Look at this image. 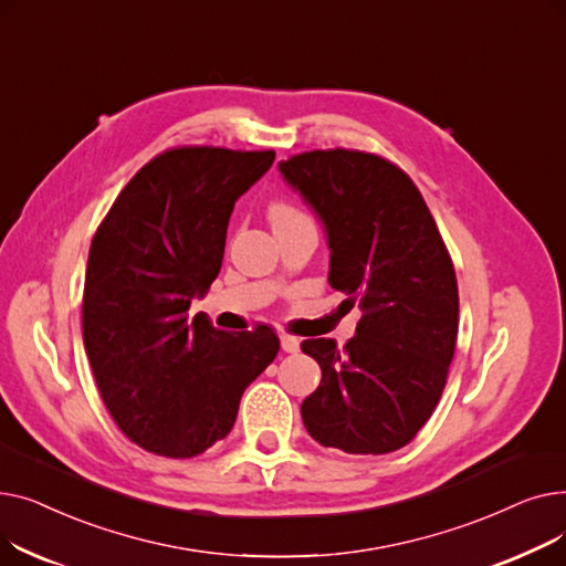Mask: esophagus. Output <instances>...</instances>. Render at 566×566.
<instances>
[{
    "mask_svg": "<svg viewBox=\"0 0 566 566\" xmlns=\"http://www.w3.org/2000/svg\"><path fill=\"white\" fill-rule=\"evenodd\" d=\"M280 342H282V350H284V353H298V350H301V339H298V337L282 333V335H280Z\"/></svg>",
    "mask_w": 566,
    "mask_h": 566,
    "instance_id": "1",
    "label": "esophagus"
}]
</instances>
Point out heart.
Masks as SVG:
<instances>
[{"instance_id": "heart-1", "label": "heart", "mask_w": 566, "mask_h": 566, "mask_svg": "<svg viewBox=\"0 0 566 566\" xmlns=\"http://www.w3.org/2000/svg\"><path fill=\"white\" fill-rule=\"evenodd\" d=\"M301 216L303 213L298 211V208H293L286 201H275V203H271V208H268V218H271L273 224L289 222V220H295V218H301Z\"/></svg>"}]
</instances>
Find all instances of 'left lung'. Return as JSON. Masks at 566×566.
Masks as SVG:
<instances>
[{"label":"left lung","mask_w":566,"mask_h":566,"mask_svg":"<svg viewBox=\"0 0 566 566\" xmlns=\"http://www.w3.org/2000/svg\"><path fill=\"white\" fill-rule=\"evenodd\" d=\"M328 231L333 289L358 303L355 337L307 339L321 367L303 406L323 448L388 454L408 444L440 401L459 335L454 263L410 176L376 154L331 148L280 163Z\"/></svg>","instance_id":"obj_1"}]
</instances>
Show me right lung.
<instances>
[{
  "instance_id": "obj_1",
  "label": "right lung",
  "mask_w": 566,
  "mask_h": 566,
  "mask_svg": "<svg viewBox=\"0 0 566 566\" xmlns=\"http://www.w3.org/2000/svg\"><path fill=\"white\" fill-rule=\"evenodd\" d=\"M275 151L176 146L148 160L101 222L84 275L82 337L105 408L135 444L192 459L222 440L280 350L273 328L224 333L188 316L220 273L235 199Z\"/></svg>"
}]
</instances>
